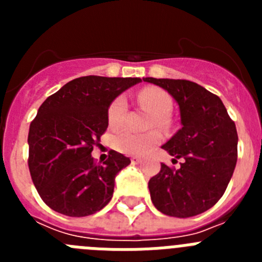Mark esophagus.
Here are the masks:
<instances>
[{"label":"esophagus","instance_id":"obj_1","mask_svg":"<svg viewBox=\"0 0 262 262\" xmlns=\"http://www.w3.org/2000/svg\"><path fill=\"white\" fill-rule=\"evenodd\" d=\"M131 163H133L134 165H135V164H140V163H142V160L139 159V157H133V159H131Z\"/></svg>","mask_w":262,"mask_h":262}]
</instances>
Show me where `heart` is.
<instances>
[{
    "instance_id": "1",
    "label": "heart",
    "mask_w": 262,
    "mask_h": 262,
    "mask_svg": "<svg viewBox=\"0 0 262 262\" xmlns=\"http://www.w3.org/2000/svg\"><path fill=\"white\" fill-rule=\"evenodd\" d=\"M138 101L140 105L145 106L155 114V124L164 127L168 123V117L172 113L173 101L172 97L166 93L165 90L160 88L149 86L144 88L138 93ZM127 111V101L124 97H118L110 103L107 110L108 126L118 128L122 126L124 115ZM163 140V135L159 131H149L145 134H136L124 129L118 135H115L113 144L115 149L124 155L131 156H142L148 154L155 145Z\"/></svg>"
}]
</instances>
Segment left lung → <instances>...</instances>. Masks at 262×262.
I'll return each mask as SVG.
<instances>
[{
  "instance_id": "8db88e82",
  "label": "left lung",
  "mask_w": 262,
  "mask_h": 262,
  "mask_svg": "<svg viewBox=\"0 0 262 262\" xmlns=\"http://www.w3.org/2000/svg\"><path fill=\"white\" fill-rule=\"evenodd\" d=\"M174 98L181 128L163 145L170 156L184 159L180 169L161 164L148 182L152 203L169 216L202 214L221 200L237 161V133L222 99L187 80L145 77Z\"/></svg>"
}]
</instances>
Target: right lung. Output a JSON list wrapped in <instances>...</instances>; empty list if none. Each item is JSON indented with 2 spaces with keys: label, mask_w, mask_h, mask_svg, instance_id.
Returning a JSON list of instances; mask_svg holds the SVG:
<instances>
[{
  "label": "right lung",
  "mask_w": 262,
  "mask_h": 262,
  "mask_svg": "<svg viewBox=\"0 0 262 262\" xmlns=\"http://www.w3.org/2000/svg\"><path fill=\"white\" fill-rule=\"evenodd\" d=\"M140 81L85 76L69 81L41 103L30 124L29 169L51 209L68 216H88L110 202L115 177L131 161L111 151L97 165L92 151L108 126L110 103Z\"/></svg>",
  "instance_id": "add662e5"
}]
</instances>
